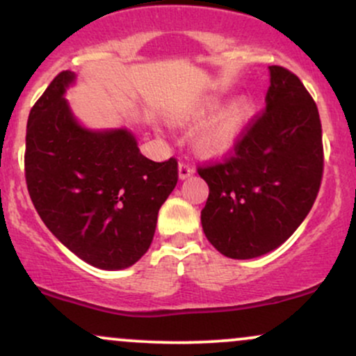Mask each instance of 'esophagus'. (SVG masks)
Segmentation results:
<instances>
[{
  "label": "esophagus",
  "instance_id": "34e87169",
  "mask_svg": "<svg viewBox=\"0 0 356 356\" xmlns=\"http://www.w3.org/2000/svg\"><path fill=\"white\" fill-rule=\"evenodd\" d=\"M192 174H194V170H192L189 165L184 164V162L179 164V179H181V181H184V179H187V177H191Z\"/></svg>",
  "mask_w": 356,
  "mask_h": 356
}]
</instances>
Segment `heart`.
<instances>
[{
  "label": "heart",
  "instance_id": "1",
  "mask_svg": "<svg viewBox=\"0 0 356 356\" xmlns=\"http://www.w3.org/2000/svg\"><path fill=\"white\" fill-rule=\"evenodd\" d=\"M219 105V99H209L172 118L174 124L181 127H195L204 122L192 138L195 154L202 159L214 161L234 152L246 136L254 112V102L249 95L236 97L218 111Z\"/></svg>",
  "mask_w": 356,
  "mask_h": 356
}]
</instances>
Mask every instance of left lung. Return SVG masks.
<instances>
[{
  "label": "left lung",
  "mask_w": 356,
  "mask_h": 356,
  "mask_svg": "<svg viewBox=\"0 0 356 356\" xmlns=\"http://www.w3.org/2000/svg\"><path fill=\"white\" fill-rule=\"evenodd\" d=\"M266 110L234 157L199 169L209 186L201 212L206 238L231 259L280 248L313 207L323 175L321 122L300 79L269 67Z\"/></svg>",
  "instance_id": "1"
}]
</instances>
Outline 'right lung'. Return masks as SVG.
Wrapping results in <instances>:
<instances>
[{
	"mask_svg": "<svg viewBox=\"0 0 356 356\" xmlns=\"http://www.w3.org/2000/svg\"><path fill=\"white\" fill-rule=\"evenodd\" d=\"M61 72L31 108L24 175L51 234L85 263L117 271L136 264L154 239L157 214L177 184V162H154L127 129H88L73 113Z\"/></svg>",
	"mask_w": 356,
	"mask_h": 356,
	"instance_id": "obj_1",
	"label": "right lung"
}]
</instances>
